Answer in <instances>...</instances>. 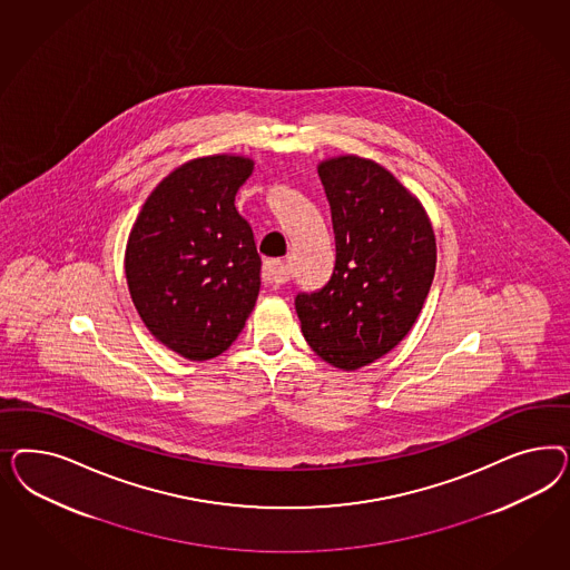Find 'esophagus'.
<instances>
[{
	"label": "esophagus",
	"instance_id": "obj_1",
	"mask_svg": "<svg viewBox=\"0 0 570 570\" xmlns=\"http://www.w3.org/2000/svg\"><path fill=\"white\" fill-rule=\"evenodd\" d=\"M263 282L265 284H282L286 279L284 274V261L282 259H267L263 263Z\"/></svg>",
	"mask_w": 570,
	"mask_h": 570
}]
</instances>
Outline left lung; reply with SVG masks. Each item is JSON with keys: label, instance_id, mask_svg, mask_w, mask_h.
Listing matches in <instances>:
<instances>
[{"label": "left lung", "instance_id": "8db88e82", "mask_svg": "<svg viewBox=\"0 0 570 570\" xmlns=\"http://www.w3.org/2000/svg\"><path fill=\"white\" fill-rule=\"evenodd\" d=\"M332 213L336 263L328 284L294 307L311 348L357 370L405 338L431 291L436 242L412 191L379 163L346 155L320 167Z\"/></svg>", "mask_w": 570, "mask_h": 570}]
</instances>
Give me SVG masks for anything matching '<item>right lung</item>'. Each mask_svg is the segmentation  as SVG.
Listing matches in <instances>:
<instances>
[{"label": "right lung", "mask_w": 570, "mask_h": 570, "mask_svg": "<svg viewBox=\"0 0 570 570\" xmlns=\"http://www.w3.org/2000/svg\"><path fill=\"white\" fill-rule=\"evenodd\" d=\"M253 165L215 155L177 167L129 234L125 276L139 317L156 341L191 362L222 355L259 296L255 236L234 207Z\"/></svg>", "instance_id": "obj_1"}]
</instances>
